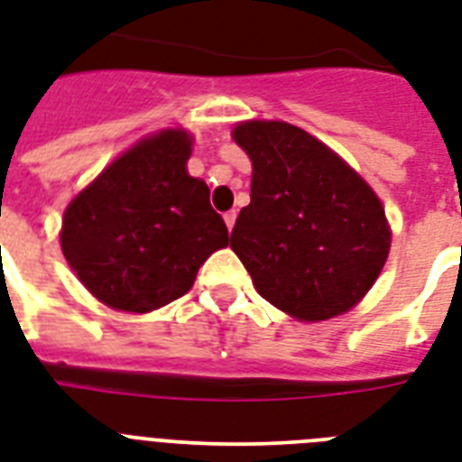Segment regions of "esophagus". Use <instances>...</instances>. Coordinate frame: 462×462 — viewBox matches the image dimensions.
Here are the masks:
<instances>
[{
  "label": "esophagus",
  "mask_w": 462,
  "mask_h": 462,
  "mask_svg": "<svg viewBox=\"0 0 462 462\" xmlns=\"http://www.w3.org/2000/svg\"><path fill=\"white\" fill-rule=\"evenodd\" d=\"M235 220H237V213L235 211L225 213V225H227V230L230 232H232V227H235Z\"/></svg>",
  "instance_id": "obj_1"
}]
</instances>
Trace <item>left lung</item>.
<instances>
[{"instance_id":"obj_1","label":"left lung","mask_w":462,"mask_h":462,"mask_svg":"<svg viewBox=\"0 0 462 462\" xmlns=\"http://www.w3.org/2000/svg\"><path fill=\"white\" fill-rule=\"evenodd\" d=\"M232 137L249 153L251 204L230 249L265 301L303 322L361 301L392 246L373 187L329 146L284 121H246Z\"/></svg>"}]
</instances>
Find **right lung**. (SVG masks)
Here are the masks:
<instances>
[{"mask_svg":"<svg viewBox=\"0 0 462 462\" xmlns=\"http://www.w3.org/2000/svg\"><path fill=\"white\" fill-rule=\"evenodd\" d=\"M192 134L161 130L101 171L63 213L61 251L101 303L149 313L192 290L227 246L204 180L187 172Z\"/></svg>","mask_w":462,"mask_h":462,"instance_id":"right-lung-1","label":"right lung"}]
</instances>
